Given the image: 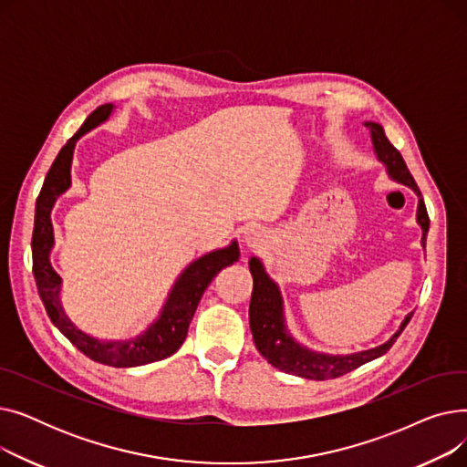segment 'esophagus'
<instances>
[{"mask_svg":"<svg viewBox=\"0 0 467 467\" xmlns=\"http://www.w3.org/2000/svg\"><path fill=\"white\" fill-rule=\"evenodd\" d=\"M261 236H263V233L257 227H250V229H246V233H244V240H246L250 248L257 246V244L261 242Z\"/></svg>","mask_w":467,"mask_h":467,"instance_id":"obj_1","label":"esophagus"}]
</instances>
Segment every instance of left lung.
Returning a JSON list of instances; mask_svg holds the SVG:
<instances>
[{"instance_id": "left-lung-1", "label": "left lung", "mask_w": 467, "mask_h": 467, "mask_svg": "<svg viewBox=\"0 0 467 467\" xmlns=\"http://www.w3.org/2000/svg\"><path fill=\"white\" fill-rule=\"evenodd\" d=\"M365 127L371 130L375 153L379 161L386 164L389 178H394L403 185H409L416 194H419L416 221H419V225L422 227V246H426L430 217H428V210H426L419 185H416L414 178L410 176L401 153L386 138L384 129L377 125V122H369V120L365 122ZM250 273L254 276V291H252V303H250V327H252L255 348L273 367L289 375H297L310 380H327V379L347 375L358 369L359 365L386 354L412 317V312L407 314L400 329L391 335L389 340H386L384 345L377 348L358 352V354H348V356H331V354L314 352L299 345V342L289 335L285 327L280 289L271 278H268L263 263L257 257L250 259Z\"/></svg>"}]
</instances>
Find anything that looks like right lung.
<instances>
[{
  "instance_id": "obj_1",
  "label": "right lung",
  "mask_w": 467,
  "mask_h": 467,
  "mask_svg": "<svg viewBox=\"0 0 467 467\" xmlns=\"http://www.w3.org/2000/svg\"><path fill=\"white\" fill-rule=\"evenodd\" d=\"M113 111L111 104H104L94 109L83 127L73 134L67 143L62 147L58 157L55 159L51 170L47 171L45 183L36 202V221L32 234V261H34V278L37 284L39 297L45 305V310L58 331L71 342L73 347L81 350L90 359L111 365V367H138L145 363H153L164 359L178 352L187 337L189 324L194 316L196 306L208 284L223 266L238 261V244L233 240L227 248L213 250L196 261H192L176 280L170 296L161 310V316L147 327L141 335L129 340H98L83 333L73 324L60 303V285L62 278L57 275L48 254L55 244L51 210L58 196L71 185V159L76 141L104 122Z\"/></svg>"
}]
</instances>
